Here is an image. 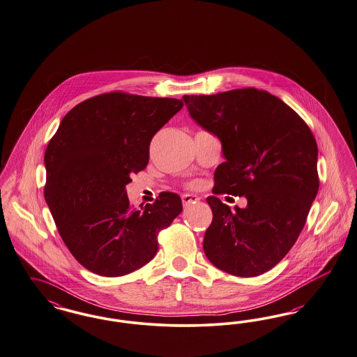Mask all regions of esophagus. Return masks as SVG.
Returning <instances> with one entry per match:
<instances>
[{
  "label": "esophagus",
  "mask_w": 357,
  "mask_h": 357,
  "mask_svg": "<svg viewBox=\"0 0 357 357\" xmlns=\"http://www.w3.org/2000/svg\"><path fill=\"white\" fill-rule=\"evenodd\" d=\"M199 198L197 197V195H191V194H183L182 195V202H183V204L187 206V204H191V203H195V202H198Z\"/></svg>",
  "instance_id": "obj_1"
}]
</instances>
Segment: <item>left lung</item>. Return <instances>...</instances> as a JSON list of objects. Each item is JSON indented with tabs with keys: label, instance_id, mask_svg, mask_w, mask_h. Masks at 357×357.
Here are the masks:
<instances>
[{
	"label": "left lung",
	"instance_id": "1",
	"mask_svg": "<svg viewBox=\"0 0 357 357\" xmlns=\"http://www.w3.org/2000/svg\"><path fill=\"white\" fill-rule=\"evenodd\" d=\"M183 100L192 119L223 144L226 160L215 170L213 194L247 198V207L235 211L207 198L213 223L204 254L231 275H261L298 241L317 194L314 134L283 100L255 87Z\"/></svg>",
	"mask_w": 357,
	"mask_h": 357
}]
</instances>
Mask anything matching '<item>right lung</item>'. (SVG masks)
Here are the masks:
<instances>
[{
  "instance_id": "1",
  "label": "right lung",
  "mask_w": 357,
  "mask_h": 357,
  "mask_svg": "<svg viewBox=\"0 0 357 357\" xmlns=\"http://www.w3.org/2000/svg\"><path fill=\"white\" fill-rule=\"evenodd\" d=\"M183 107L182 100L112 91L74 106L45 151L43 195L58 232L86 270L123 276L147 264L158 234L182 213L163 191L142 210L125 187L149 163L153 137Z\"/></svg>"
}]
</instances>
